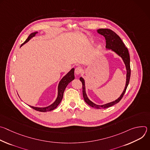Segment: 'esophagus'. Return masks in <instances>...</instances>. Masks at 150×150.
<instances>
[{
  "mask_svg": "<svg viewBox=\"0 0 150 150\" xmlns=\"http://www.w3.org/2000/svg\"><path fill=\"white\" fill-rule=\"evenodd\" d=\"M82 72V69L80 67H77L75 68V72L76 75H79Z\"/></svg>",
  "mask_w": 150,
  "mask_h": 150,
  "instance_id": "obj_1",
  "label": "esophagus"
}]
</instances>
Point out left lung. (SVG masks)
I'll return each mask as SVG.
<instances>
[{
    "mask_svg": "<svg viewBox=\"0 0 150 150\" xmlns=\"http://www.w3.org/2000/svg\"><path fill=\"white\" fill-rule=\"evenodd\" d=\"M97 32L99 34H100L101 35H103L105 37V43H106L105 48L112 50L113 51L116 52L119 56H120L122 58V59L125 64L126 68L127 70L126 82L125 88L124 91H123L122 94L120 96V97L118 98L115 101L105 104L104 105H97V104L93 103L92 101H91L88 99V98L87 97V96L86 94V93H85L84 80L82 77H81L79 78V79L81 81L82 84V94H83V97L85 101L89 105L93 107V108H94L105 109V108H109V107L112 106V105H115V104L119 103L125 94V93L127 87V85H128V84H129V79H130V77H131L130 56H129V52H128L127 47H125L122 40H121L120 37L113 31H112L110 29H108V28H101V29H98L97 30Z\"/></svg>",
    "mask_w": 150,
    "mask_h": 150,
    "instance_id": "left-lung-1",
    "label": "left lung"
}]
</instances>
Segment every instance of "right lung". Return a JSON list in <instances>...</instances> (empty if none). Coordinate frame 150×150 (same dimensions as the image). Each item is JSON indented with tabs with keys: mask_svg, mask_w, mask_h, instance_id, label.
I'll use <instances>...</instances> for the list:
<instances>
[{
	"mask_svg": "<svg viewBox=\"0 0 150 150\" xmlns=\"http://www.w3.org/2000/svg\"><path fill=\"white\" fill-rule=\"evenodd\" d=\"M37 33V32L31 34L28 36L27 39L25 40V41L24 42H23L22 45H21V47L23 45H24L25 43H26L27 42H28L32 37L35 36ZM74 78H75L74 68H73L65 76H64L61 79V81H60V82L59 83V86H58V96H57V97L56 101L52 104H51L50 105H49L48 107H46V108H35V107L30 106H30L33 109H34L37 111H38V112H49V111L54 110V109H56L57 108L58 105L61 102V101L63 98L64 91H65L67 86L68 85V83L69 82H71L73 79H74Z\"/></svg>",
	"mask_w": 150,
	"mask_h": 150,
	"instance_id": "right-lung-1",
	"label": "right lung"
}]
</instances>
